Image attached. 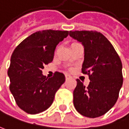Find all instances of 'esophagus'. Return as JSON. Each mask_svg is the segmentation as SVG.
Segmentation results:
<instances>
[{"label": "esophagus", "instance_id": "esophagus-1", "mask_svg": "<svg viewBox=\"0 0 129 129\" xmlns=\"http://www.w3.org/2000/svg\"><path fill=\"white\" fill-rule=\"evenodd\" d=\"M65 78H66V80H68L70 78H71V76L70 75H68V74H66L65 75Z\"/></svg>", "mask_w": 129, "mask_h": 129}]
</instances>
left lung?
Returning <instances> with one entry per match:
<instances>
[{
  "label": "left lung",
  "mask_w": 129,
  "mask_h": 129,
  "mask_svg": "<svg viewBox=\"0 0 129 129\" xmlns=\"http://www.w3.org/2000/svg\"><path fill=\"white\" fill-rule=\"evenodd\" d=\"M70 36L81 42L84 60L81 72L87 74V87L77 79L73 104L83 116L95 118L104 115L117 102L123 85L122 62L113 45L96 31H70Z\"/></svg>",
  "instance_id": "obj_1"
}]
</instances>
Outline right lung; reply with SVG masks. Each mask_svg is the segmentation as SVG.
I'll use <instances>...</instances> for the list:
<instances>
[{"mask_svg":"<svg viewBox=\"0 0 129 129\" xmlns=\"http://www.w3.org/2000/svg\"><path fill=\"white\" fill-rule=\"evenodd\" d=\"M68 34V31H37L14 49L8 70L9 89L17 106L26 113L35 115L48 109L65 81L63 73L56 72L48 78L42 70L53 61L56 45Z\"/></svg>","mask_w":129,"mask_h":129,"instance_id":"1","label":"right lung"}]
</instances>
